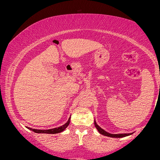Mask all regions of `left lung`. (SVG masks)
Here are the masks:
<instances>
[{"instance_id": "left-lung-1", "label": "left lung", "mask_w": 160, "mask_h": 160, "mask_svg": "<svg viewBox=\"0 0 160 160\" xmlns=\"http://www.w3.org/2000/svg\"><path fill=\"white\" fill-rule=\"evenodd\" d=\"M94 126H95L96 128L97 129V131L99 132V133L102 134L104 136H109V137H113V138H122V137H125V136H129L132 133H120V134H112V133H109L108 132H106L105 131H104L102 128H101L96 123V122L94 121Z\"/></svg>"}]
</instances>
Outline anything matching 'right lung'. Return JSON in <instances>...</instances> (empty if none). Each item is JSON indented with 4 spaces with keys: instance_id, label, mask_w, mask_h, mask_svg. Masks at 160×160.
<instances>
[{
    "instance_id": "1",
    "label": "right lung",
    "mask_w": 160,
    "mask_h": 160,
    "mask_svg": "<svg viewBox=\"0 0 160 160\" xmlns=\"http://www.w3.org/2000/svg\"><path fill=\"white\" fill-rule=\"evenodd\" d=\"M70 119L71 117L69 118V119L67 122H66L64 125H63L62 126H60L58 128H52V129H48V130H38V129H33L31 128H27L31 130L32 131L35 132V133H50V134H55V133H61V132L63 131L65 129L67 128V126H68L69 123H70Z\"/></svg>"
}]
</instances>
